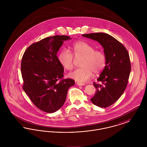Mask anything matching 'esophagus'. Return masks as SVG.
<instances>
[{"label": "esophagus", "instance_id": "esophagus-1", "mask_svg": "<svg viewBox=\"0 0 147 147\" xmlns=\"http://www.w3.org/2000/svg\"><path fill=\"white\" fill-rule=\"evenodd\" d=\"M77 85H79V86H83V85H84L85 84L84 83H79V82H77Z\"/></svg>", "mask_w": 147, "mask_h": 147}]
</instances>
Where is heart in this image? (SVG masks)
I'll return each mask as SVG.
<instances>
[{"label":"heart","instance_id":"obj_1","mask_svg":"<svg viewBox=\"0 0 147 147\" xmlns=\"http://www.w3.org/2000/svg\"><path fill=\"white\" fill-rule=\"evenodd\" d=\"M73 53L76 58L82 57L80 66L82 68L70 73L68 76L79 83L88 81L93 74L99 73L105 65L104 53L99 50H95L94 47L88 42L80 41L72 46ZM58 61L63 68L71 70L74 67V58L68 49H63L58 55Z\"/></svg>","mask_w":147,"mask_h":147}]
</instances>
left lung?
<instances>
[{
	"instance_id": "8db88e82",
	"label": "left lung",
	"mask_w": 147,
	"mask_h": 147,
	"mask_svg": "<svg viewBox=\"0 0 147 147\" xmlns=\"http://www.w3.org/2000/svg\"><path fill=\"white\" fill-rule=\"evenodd\" d=\"M82 36L98 41L104 49L106 65L97 79L101 84L93 83L96 91L90 100L100 107H107L113 104L126 89L131 69L129 54L122 43L107 34Z\"/></svg>"
}]
</instances>
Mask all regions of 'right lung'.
Listing matches in <instances>:
<instances>
[{
    "instance_id": "obj_1",
    "label": "right lung",
    "mask_w": 147,
    "mask_h": 147,
    "mask_svg": "<svg viewBox=\"0 0 147 147\" xmlns=\"http://www.w3.org/2000/svg\"><path fill=\"white\" fill-rule=\"evenodd\" d=\"M70 39L64 35L45 38L30 46L22 56L23 89L43 111L58 110L65 101L68 89L75 84L71 79L59 81L64 77V68L57 54L64 41Z\"/></svg>"
}]
</instances>
